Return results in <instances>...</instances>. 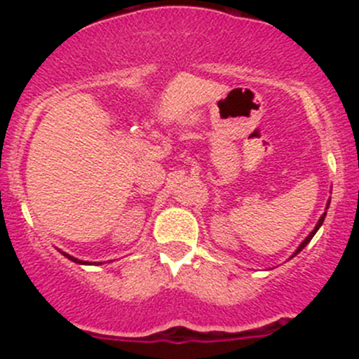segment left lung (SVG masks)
Wrapping results in <instances>:
<instances>
[{
  "label": "left lung",
  "instance_id": "obj_1",
  "mask_svg": "<svg viewBox=\"0 0 359 359\" xmlns=\"http://www.w3.org/2000/svg\"><path fill=\"white\" fill-rule=\"evenodd\" d=\"M328 205H330V200H328V203H327V208H328ZM325 217H327V210H325V213H323V215H321V217H320V220H318V224H316V226H314V229H313V231H311V233H309V234H307V238H306V240H304V241H302V243H300V245H299V247H297V250H295V252H293V255H292V257H295V255H297V253H300V252H302V250H304V247H306V245H307V243H309V241H311V240H313V236H314V234H316V233H318V229H320V227H321V224H323ZM292 257H290V259H292Z\"/></svg>",
  "mask_w": 359,
  "mask_h": 359
}]
</instances>
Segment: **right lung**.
Here are the masks:
<instances>
[{"label":"right lung","mask_w":359,"mask_h":359,"mask_svg":"<svg viewBox=\"0 0 359 359\" xmlns=\"http://www.w3.org/2000/svg\"><path fill=\"white\" fill-rule=\"evenodd\" d=\"M62 253L64 257H67L69 260H72V262H76V264H90V262H86V260H79V259H76V257H71L69 255V253H66V252H60ZM99 264H102V262H99ZM99 264H97V266H99Z\"/></svg>","instance_id":"right-lung-1"}]
</instances>
